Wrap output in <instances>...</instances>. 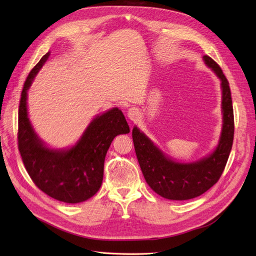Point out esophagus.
Here are the masks:
<instances>
[{
  "label": "esophagus",
  "instance_id": "34e87169",
  "mask_svg": "<svg viewBox=\"0 0 256 256\" xmlns=\"http://www.w3.org/2000/svg\"><path fill=\"white\" fill-rule=\"evenodd\" d=\"M128 117L132 121H136L139 117V110L135 108H132L128 110Z\"/></svg>",
  "mask_w": 256,
  "mask_h": 256
}]
</instances>
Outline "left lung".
<instances>
[{
	"label": "left lung",
	"instance_id": "obj_1",
	"mask_svg": "<svg viewBox=\"0 0 256 256\" xmlns=\"http://www.w3.org/2000/svg\"><path fill=\"white\" fill-rule=\"evenodd\" d=\"M204 64L220 80L222 128L218 144L212 153L194 162H178L168 157L144 133L134 126L135 152L146 184L166 200H192L206 192L220 178L228 162L234 137V116L231 90L222 68L209 56Z\"/></svg>",
	"mask_w": 256,
	"mask_h": 256
}]
</instances>
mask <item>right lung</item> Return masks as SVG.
I'll list each match as a JSON object with an SVG mask.
<instances>
[{
  "mask_svg": "<svg viewBox=\"0 0 256 256\" xmlns=\"http://www.w3.org/2000/svg\"><path fill=\"white\" fill-rule=\"evenodd\" d=\"M44 54L24 83L18 106V144L28 175L45 194L66 204L88 200L102 184L104 159L117 135L130 128L118 108L94 117L72 146L50 148L34 132L27 110V92L50 56Z\"/></svg>",
  "mask_w": 256,
  "mask_h": 256,
  "instance_id": "obj_1",
  "label": "right lung"
}]
</instances>
